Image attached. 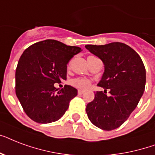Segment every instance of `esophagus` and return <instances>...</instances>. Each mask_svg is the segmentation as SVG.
Returning <instances> with one entry per match:
<instances>
[{
    "label": "esophagus",
    "instance_id": "obj_1",
    "mask_svg": "<svg viewBox=\"0 0 155 155\" xmlns=\"http://www.w3.org/2000/svg\"><path fill=\"white\" fill-rule=\"evenodd\" d=\"M83 93H84V91H83V90H78V94L82 95Z\"/></svg>",
    "mask_w": 155,
    "mask_h": 155
}]
</instances>
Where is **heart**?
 Listing matches in <instances>:
<instances>
[{"label":"heart","instance_id":"heart-1","mask_svg":"<svg viewBox=\"0 0 155 155\" xmlns=\"http://www.w3.org/2000/svg\"><path fill=\"white\" fill-rule=\"evenodd\" d=\"M71 84L74 87H79L81 89H87L90 87L91 82L88 80L86 79H81V78H78V79H74L71 80Z\"/></svg>","mask_w":155,"mask_h":155}]
</instances>
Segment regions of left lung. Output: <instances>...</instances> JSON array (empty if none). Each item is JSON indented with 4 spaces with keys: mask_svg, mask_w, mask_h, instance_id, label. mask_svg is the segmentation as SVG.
Segmentation results:
<instances>
[{
    "mask_svg": "<svg viewBox=\"0 0 155 155\" xmlns=\"http://www.w3.org/2000/svg\"><path fill=\"white\" fill-rule=\"evenodd\" d=\"M86 49L104 63V71L98 83L104 92H97L87 104L90 121L104 130L120 127L137 107L146 85V69L142 58L134 50L121 42L97 46ZM107 89L110 95H106Z\"/></svg>",
    "mask_w": 155,
    "mask_h": 155,
    "instance_id": "obj_1",
    "label": "left lung"
}]
</instances>
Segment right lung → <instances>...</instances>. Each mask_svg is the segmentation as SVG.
<instances>
[{
  "label": "right lung",
  "mask_w": 155,
  "mask_h": 155,
  "mask_svg": "<svg viewBox=\"0 0 155 155\" xmlns=\"http://www.w3.org/2000/svg\"><path fill=\"white\" fill-rule=\"evenodd\" d=\"M80 47L57 40L36 42L21 55L16 69V95L26 115L41 124L60 119L77 89L66 84L59 91L54 84L67 80V64Z\"/></svg>",
  "instance_id": "add662e5"
}]
</instances>
